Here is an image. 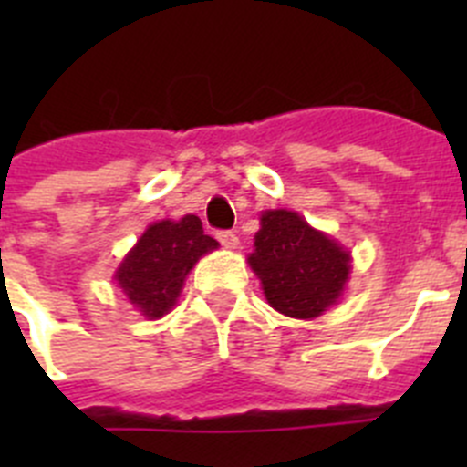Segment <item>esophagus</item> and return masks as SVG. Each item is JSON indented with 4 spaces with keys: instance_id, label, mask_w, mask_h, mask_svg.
<instances>
[{
    "instance_id": "1",
    "label": "esophagus",
    "mask_w": 467,
    "mask_h": 467,
    "mask_svg": "<svg viewBox=\"0 0 467 467\" xmlns=\"http://www.w3.org/2000/svg\"><path fill=\"white\" fill-rule=\"evenodd\" d=\"M217 241H220L226 250H236L238 247V236L234 231H217Z\"/></svg>"
}]
</instances>
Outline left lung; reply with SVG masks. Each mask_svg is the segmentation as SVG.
Returning <instances> with one entry per match:
<instances>
[{
	"label": "left lung",
	"mask_w": 467,
	"mask_h": 467,
	"mask_svg": "<svg viewBox=\"0 0 467 467\" xmlns=\"http://www.w3.org/2000/svg\"><path fill=\"white\" fill-rule=\"evenodd\" d=\"M259 224L247 264L271 306L308 320L337 304L350 274L348 250L292 210H266Z\"/></svg>",
	"instance_id": "obj_1"
}]
</instances>
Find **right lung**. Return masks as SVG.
Returning <instances> with one entry per match:
<instances>
[{"label": "right lung", "mask_w": 467, "mask_h": 467, "mask_svg": "<svg viewBox=\"0 0 467 467\" xmlns=\"http://www.w3.org/2000/svg\"><path fill=\"white\" fill-rule=\"evenodd\" d=\"M217 245L196 214L154 222L119 264L114 280L144 317L156 320L175 306L193 264Z\"/></svg>", "instance_id": "obj_1"}]
</instances>
